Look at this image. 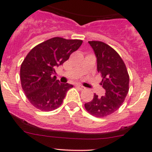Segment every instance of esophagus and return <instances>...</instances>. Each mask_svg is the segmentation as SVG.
Segmentation results:
<instances>
[{"label": "esophagus", "mask_w": 152, "mask_h": 152, "mask_svg": "<svg viewBox=\"0 0 152 152\" xmlns=\"http://www.w3.org/2000/svg\"><path fill=\"white\" fill-rule=\"evenodd\" d=\"M77 87H78V88H79V89H80L81 90H83V89H85V87H84V86L80 85V84H78V85H77Z\"/></svg>", "instance_id": "1"}]
</instances>
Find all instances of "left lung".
I'll return each instance as SVG.
<instances>
[{
    "mask_svg": "<svg viewBox=\"0 0 152 152\" xmlns=\"http://www.w3.org/2000/svg\"><path fill=\"white\" fill-rule=\"evenodd\" d=\"M97 58V70L103 78L101 85L104 96L96 94L90 102L85 103L86 110L96 117H104L119 109L129 91L128 73L119 54L101 41H88Z\"/></svg>",
    "mask_w": 152,
    "mask_h": 152,
    "instance_id": "left-lung-1",
    "label": "left lung"
}]
</instances>
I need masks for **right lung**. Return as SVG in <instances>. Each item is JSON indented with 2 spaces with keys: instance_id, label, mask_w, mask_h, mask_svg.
Wrapping results in <instances>:
<instances>
[{
  "instance_id": "1",
  "label": "right lung",
  "mask_w": 152,
  "mask_h": 152,
  "mask_svg": "<svg viewBox=\"0 0 152 152\" xmlns=\"http://www.w3.org/2000/svg\"><path fill=\"white\" fill-rule=\"evenodd\" d=\"M81 44V40L55 37L30 50L21 65L20 79L22 89L33 106L49 111L62 104L73 85L57 80L54 76L55 68L68 60Z\"/></svg>"
}]
</instances>
